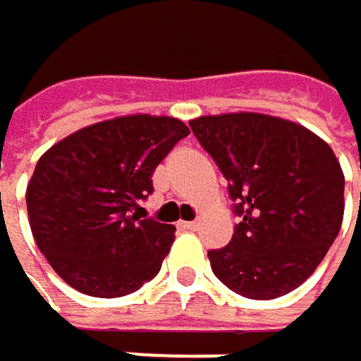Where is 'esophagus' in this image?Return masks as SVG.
<instances>
[{
  "label": "esophagus",
  "mask_w": 361,
  "mask_h": 361,
  "mask_svg": "<svg viewBox=\"0 0 361 361\" xmlns=\"http://www.w3.org/2000/svg\"><path fill=\"white\" fill-rule=\"evenodd\" d=\"M198 225H200L198 221H181L180 223L181 229H190V231H196V229H198Z\"/></svg>",
  "instance_id": "34e87169"
}]
</instances>
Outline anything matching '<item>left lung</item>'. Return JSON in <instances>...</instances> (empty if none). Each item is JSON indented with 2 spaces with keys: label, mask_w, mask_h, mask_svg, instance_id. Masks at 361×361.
I'll return each mask as SVG.
<instances>
[{
  "label": "left lung",
  "mask_w": 361,
  "mask_h": 361,
  "mask_svg": "<svg viewBox=\"0 0 361 361\" xmlns=\"http://www.w3.org/2000/svg\"><path fill=\"white\" fill-rule=\"evenodd\" d=\"M227 180L242 221L211 250L214 277L250 300L300 287L322 262L343 221L345 178L322 138L262 114L204 115L190 121Z\"/></svg>",
  "instance_id": "obj_1"
}]
</instances>
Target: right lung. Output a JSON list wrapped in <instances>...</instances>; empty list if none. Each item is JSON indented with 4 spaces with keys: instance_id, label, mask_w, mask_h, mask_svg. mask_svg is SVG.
Returning <instances> with one entry per match:
<instances>
[{
    "instance_id": "add662e5",
    "label": "right lung",
    "mask_w": 361,
    "mask_h": 361,
    "mask_svg": "<svg viewBox=\"0 0 361 361\" xmlns=\"http://www.w3.org/2000/svg\"><path fill=\"white\" fill-rule=\"evenodd\" d=\"M190 130L176 117L126 115L82 128L39 159L26 188L35 242L53 271L92 298L157 277L176 227L140 219L152 173Z\"/></svg>"
}]
</instances>
